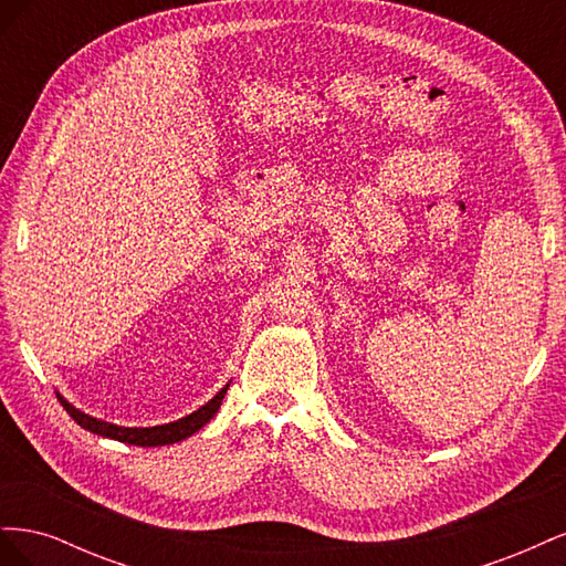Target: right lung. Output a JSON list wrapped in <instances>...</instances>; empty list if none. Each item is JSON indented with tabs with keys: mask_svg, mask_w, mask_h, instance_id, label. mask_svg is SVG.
I'll list each match as a JSON object with an SVG mask.
<instances>
[{
	"mask_svg": "<svg viewBox=\"0 0 566 566\" xmlns=\"http://www.w3.org/2000/svg\"><path fill=\"white\" fill-rule=\"evenodd\" d=\"M231 382H227L221 387L214 397L202 403L193 413H188L175 422H165V424H156V427H123V424H113L106 420H98L90 413H84V410L75 408L71 401L63 399L59 394V399L63 403V408L71 413V418L82 427V430L94 432L98 437H106V439H115V441H123V443H132V447H167V443H177L184 441L191 434H196L202 424H208L224 401V394L229 389Z\"/></svg>",
	"mask_w": 566,
	"mask_h": 566,
	"instance_id": "obj_1",
	"label": "right lung"
}]
</instances>
